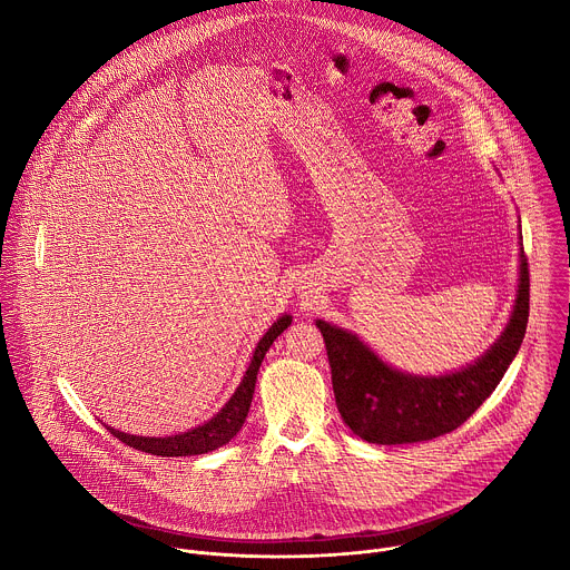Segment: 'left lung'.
Segmentation results:
<instances>
[{
  "label": "left lung",
  "instance_id": "8db88e82",
  "mask_svg": "<svg viewBox=\"0 0 570 570\" xmlns=\"http://www.w3.org/2000/svg\"><path fill=\"white\" fill-rule=\"evenodd\" d=\"M519 262L517 299L503 334L478 361L449 374L401 372L383 363L356 334L315 320L327 347L338 413L354 435L372 444L426 442L455 431L480 409L501 383L525 336L530 271L523 248Z\"/></svg>",
  "mask_w": 570,
  "mask_h": 570
}]
</instances>
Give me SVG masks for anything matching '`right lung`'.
Masks as SVG:
<instances>
[{"mask_svg":"<svg viewBox=\"0 0 570 570\" xmlns=\"http://www.w3.org/2000/svg\"><path fill=\"white\" fill-rule=\"evenodd\" d=\"M291 315H282L277 317V322H273V327L264 334V338L257 343L255 354L250 358V365L243 374L238 387L234 390V394L229 396V401L223 405V409L207 420L205 424L187 431V433H178V435H169V438H141V435H130V433H121L112 426H106L117 440H121L124 444L150 453V455H161V458H178V455H203L209 451H216L218 446L227 444L243 426L250 411L253 403V394H255V383H257V372L262 367V361L266 356V352L271 350V345L275 343V338L279 334H284V330H288L291 324Z\"/></svg>","mask_w":570,"mask_h":570,"instance_id":"right-lung-1","label":"right lung"}]
</instances>
